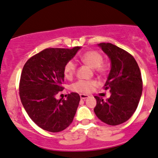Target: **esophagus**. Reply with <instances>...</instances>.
<instances>
[{
    "instance_id": "obj_1",
    "label": "esophagus",
    "mask_w": 158,
    "mask_h": 158,
    "mask_svg": "<svg viewBox=\"0 0 158 158\" xmlns=\"http://www.w3.org/2000/svg\"><path fill=\"white\" fill-rule=\"evenodd\" d=\"M88 98H89V95H88V94H80V98L82 99V100H85V99Z\"/></svg>"
}]
</instances>
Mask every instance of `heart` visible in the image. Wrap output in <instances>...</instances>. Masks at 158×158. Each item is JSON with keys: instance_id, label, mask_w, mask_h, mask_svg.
Listing matches in <instances>:
<instances>
[{"instance_id": "heart-1", "label": "heart", "mask_w": 158, "mask_h": 158, "mask_svg": "<svg viewBox=\"0 0 158 158\" xmlns=\"http://www.w3.org/2000/svg\"><path fill=\"white\" fill-rule=\"evenodd\" d=\"M80 60L82 63L87 64L90 67L94 69V72L100 76H104L109 70V66L106 63L103 61L102 54L98 51H88L83 53L80 56ZM76 70V64L73 60L67 61L64 67V73L66 78L70 79L74 76ZM98 85L96 81L94 80H79L70 86L71 90L79 93H89Z\"/></svg>"}]
</instances>
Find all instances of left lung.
Listing matches in <instances>:
<instances>
[{
  "label": "left lung",
  "instance_id": "left-lung-1",
  "mask_svg": "<svg viewBox=\"0 0 158 158\" xmlns=\"http://www.w3.org/2000/svg\"><path fill=\"white\" fill-rule=\"evenodd\" d=\"M111 61V69L104 89L111 93L110 98L94 96V108L98 118L110 126L123 123L135 113L142 92V79L139 65L129 53L110 43L98 44Z\"/></svg>",
  "mask_w": 158,
  "mask_h": 158
}]
</instances>
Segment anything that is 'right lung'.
Segmentation results:
<instances>
[{
  "instance_id": "1",
  "label": "right lung",
  "mask_w": 158,
  "mask_h": 158,
  "mask_svg": "<svg viewBox=\"0 0 158 158\" xmlns=\"http://www.w3.org/2000/svg\"><path fill=\"white\" fill-rule=\"evenodd\" d=\"M80 47L46 48L29 58L19 80V97L29 117L42 129L51 132L64 130L72 123L80 96L71 92L57 100L64 82V67Z\"/></svg>"
}]
</instances>
